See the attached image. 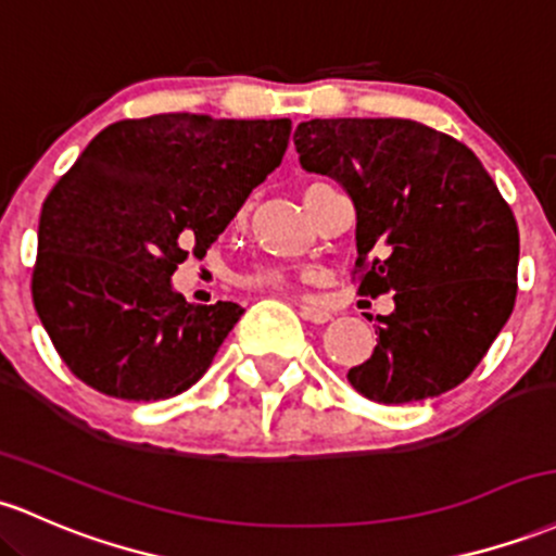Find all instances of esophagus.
I'll return each instance as SVG.
<instances>
[{
  "label": "esophagus",
  "instance_id": "obj_1",
  "mask_svg": "<svg viewBox=\"0 0 556 556\" xmlns=\"http://www.w3.org/2000/svg\"><path fill=\"white\" fill-rule=\"evenodd\" d=\"M301 316L306 321H311V325H327V321L332 319V314L319 306H301Z\"/></svg>",
  "mask_w": 556,
  "mask_h": 556
}]
</instances>
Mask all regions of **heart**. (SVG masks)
<instances>
[{
  "instance_id": "1",
  "label": "heart",
  "mask_w": 556,
  "mask_h": 556,
  "mask_svg": "<svg viewBox=\"0 0 556 556\" xmlns=\"http://www.w3.org/2000/svg\"><path fill=\"white\" fill-rule=\"evenodd\" d=\"M250 285L261 290H282L285 285H288V277H285V271H279V268H264V271L250 277Z\"/></svg>"
}]
</instances>
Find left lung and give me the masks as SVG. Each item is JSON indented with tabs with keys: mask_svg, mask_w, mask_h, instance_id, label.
Wrapping results in <instances>:
<instances>
[{
	"mask_svg": "<svg viewBox=\"0 0 556 556\" xmlns=\"http://www.w3.org/2000/svg\"><path fill=\"white\" fill-rule=\"evenodd\" d=\"M292 142L303 168L351 194L358 295L395 292L348 382L377 404L465 382L515 308L520 261L515 213L478 155L408 118H314Z\"/></svg>",
	"mask_w": 556,
	"mask_h": 556,
	"instance_id": "8db88e82",
	"label": "left lung"
}]
</instances>
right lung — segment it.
Segmentation results:
<instances>
[{
    "mask_svg": "<svg viewBox=\"0 0 556 556\" xmlns=\"http://www.w3.org/2000/svg\"><path fill=\"white\" fill-rule=\"evenodd\" d=\"M290 118L163 113L110 124L47 194L30 295L89 388L161 401L192 388L242 311L170 288L282 163Z\"/></svg>",
    "mask_w": 556,
    "mask_h": 556,
    "instance_id": "obj_1",
    "label": "right lung"
}]
</instances>
